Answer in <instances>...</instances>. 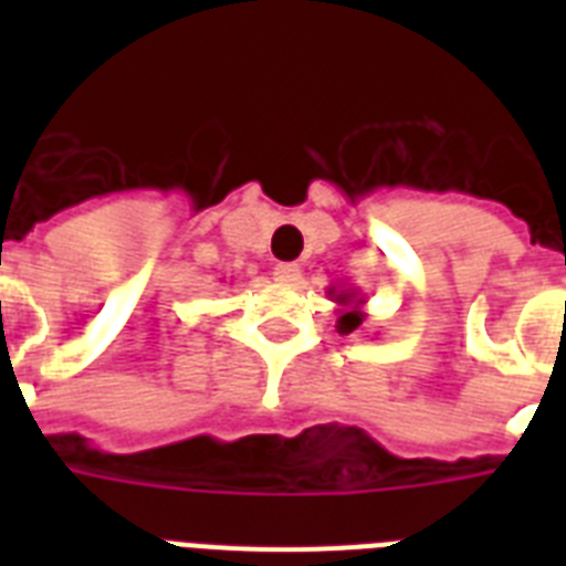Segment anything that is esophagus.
I'll return each instance as SVG.
<instances>
[{
  "label": "esophagus",
  "instance_id": "34e87169",
  "mask_svg": "<svg viewBox=\"0 0 566 566\" xmlns=\"http://www.w3.org/2000/svg\"><path fill=\"white\" fill-rule=\"evenodd\" d=\"M273 275H275V282L296 284L302 279V266L293 264V261H284V264H275Z\"/></svg>",
  "mask_w": 566,
  "mask_h": 566
}]
</instances>
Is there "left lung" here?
Listing matches in <instances>:
<instances>
[{
  "mask_svg": "<svg viewBox=\"0 0 566 566\" xmlns=\"http://www.w3.org/2000/svg\"><path fill=\"white\" fill-rule=\"evenodd\" d=\"M328 300L337 302V332L340 335H353L358 328L367 323V300L361 296V291H355V287H328Z\"/></svg>",
  "mask_w": 566,
  "mask_h": 566,
  "instance_id": "left-lung-1",
  "label": "left lung"
}]
</instances>
